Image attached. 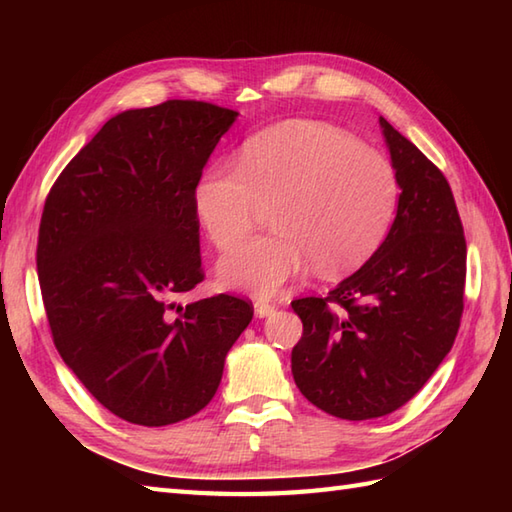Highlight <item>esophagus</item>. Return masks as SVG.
Masks as SVG:
<instances>
[{"instance_id": "34e87169", "label": "esophagus", "mask_w": 512, "mask_h": 512, "mask_svg": "<svg viewBox=\"0 0 512 512\" xmlns=\"http://www.w3.org/2000/svg\"><path fill=\"white\" fill-rule=\"evenodd\" d=\"M275 312H277V306H275V303L264 301V299L255 301V314H257L259 319H264V317H273Z\"/></svg>"}]
</instances>
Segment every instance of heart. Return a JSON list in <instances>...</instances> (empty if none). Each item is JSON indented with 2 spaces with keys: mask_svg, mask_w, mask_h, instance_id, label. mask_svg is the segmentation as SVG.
<instances>
[{
  "mask_svg": "<svg viewBox=\"0 0 512 512\" xmlns=\"http://www.w3.org/2000/svg\"><path fill=\"white\" fill-rule=\"evenodd\" d=\"M400 182L389 158L343 132L299 121L246 140L237 167L206 169L193 209L217 248H231L254 225L259 205H273L276 233L222 257L226 286L275 295L314 264L341 277L372 257L396 217Z\"/></svg>",
  "mask_w": 512,
  "mask_h": 512,
  "instance_id": "heart-1",
  "label": "heart"
}]
</instances>
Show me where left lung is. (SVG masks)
<instances>
[{"label": "left lung", "instance_id": "left-lung-1", "mask_svg": "<svg viewBox=\"0 0 512 512\" xmlns=\"http://www.w3.org/2000/svg\"><path fill=\"white\" fill-rule=\"evenodd\" d=\"M400 182L396 220L376 253L328 292L292 301L303 334L292 376L343 420L405 405L451 352L464 310L466 242L447 178L380 116Z\"/></svg>", "mask_w": 512, "mask_h": 512}]
</instances>
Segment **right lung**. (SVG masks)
<instances>
[{
    "label": "right lung",
    "instance_id": "right-lung-1",
    "mask_svg": "<svg viewBox=\"0 0 512 512\" xmlns=\"http://www.w3.org/2000/svg\"><path fill=\"white\" fill-rule=\"evenodd\" d=\"M239 114L167 101L110 118L50 189L37 270L52 341L85 389L143 427L191 418L220 387L253 303L178 306L204 279L193 191Z\"/></svg>",
    "mask_w": 512,
    "mask_h": 512
}]
</instances>
